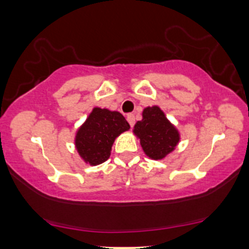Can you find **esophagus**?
<instances>
[{
	"label": "esophagus",
	"instance_id": "esophagus-1",
	"mask_svg": "<svg viewBox=\"0 0 249 249\" xmlns=\"http://www.w3.org/2000/svg\"><path fill=\"white\" fill-rule=\"evenodd\" d=\"M126 119H127L128 124H130V126H131V127H133L134 122H136V121H134V115H127Z\"/></svg>",
	"mask_w": 249,
	"mask_h": 249
}]
</instances>
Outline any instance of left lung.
Instances as JSON below:
<instances>
[{"label": "left lung", "instance_id": "obj_1", "mask_svg": "<svg viewBox=\"0 0 249 249\" xmlns=\"http://www.w3.org/2000/svg\"><path fill=\"white\" fill-rule=\"evenodd\" d=\"M133 132L141 139L144 152L154 160L165 158L179 142L178 131L158 107L144 108L142 119L136 123Z\"/></svg>", "mask_w": 249, "mask_h": 249}]
</instances>
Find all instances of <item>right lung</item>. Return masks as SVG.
<instances>
[{
  "label": "right lung",
  "mask_w": 249,
  "mask_h": 249,
  "mask_svg": "<svg viewBox=\"0 0 249 249\" xmlns=\"http://www.w3.org/2000/svg\"><path fill=\"white\" fill-rule=\"evenodd\" d=\"M130 125L122 113L95 107L76 134V147L83 160L96 166L107 161L117 137Z\"/></svg>",
  "instance_id": "obj_1"
}]
</instances>
